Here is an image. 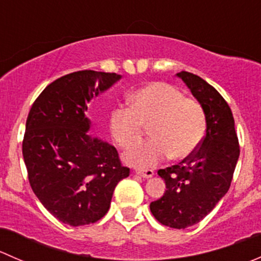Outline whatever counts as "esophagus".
I'll return each mask as SVG.
<instances>
[{"instance_id":"34e87169","label":"esophagus","mask_w":261,"mask_h":261,"mask_svg":"<svg viewBox=\"0 0 261 261\" xmlns=\"http://www.w3.org/2000/svg\"><path fill=\"white\" fill-rule=\"evenodd\" d=\"M135 173L141 178H151L154 175L151 169H135Z\"/></svg>"}]
</instances>
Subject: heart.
Masks as SVG:
<instances>
[{
    "label": "heart",
    "mask_w": 261,
    "mask_h": 261,
    "mask_svg": "<svg viewBox=\"0 0 261 261\" xmlns=\"http://www.w3.org/2000/svg\"><path fill=\"white\" fill-rule=\"evenodd\" d=\"M145 127L151 140L125 155L126 162L141 168L193 154L206 134V115L197 99L164 82H152L131 94L130 107H117L110 117L112 138L123 149L136 145Z\"/></svg>",
    "instance_id": "b5f03b06"
}]
</instances>
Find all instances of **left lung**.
Segmentation results:
<instances>
[{
  "label": "left lung",
  "mask_w": 261,
  "mask_h": 261,
  "mask_svg": "<svg viewBox=\"0 0 261 261\" xmlns=\"http://www.w3.org/2000/svg\"><path fill=\"white\" fill-rule=\"evenodd\" d=\"M206 115V135L193 154L179 164L160 169L167 191L150 203L162 225L187 228L203 220L231 186L240 155L230 106L211 84L189 72L178 73Z\"/></svg>",
  "instance_id": "obj_1"
}]
</instances>
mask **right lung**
<instances>
[{
    "instance_id": "add662e5",
    "label": "right lung",
    "mask_w": 261,
    "mask_h": 261,
    "mask_svg": "<svg viewBox=\"0 0 261 261\" xmlns=\"http://www.w3.org/2000/svg\"><path fill=\"white\" fill-rule=\"evenodd\" d=\"M121 75L80 70L50 83L31 106L22 155L31 189L70 226L91 225L110 208L115 187L128 177L115 146L91 138L87 103Z\"/></svg>"
}]
</instances>
